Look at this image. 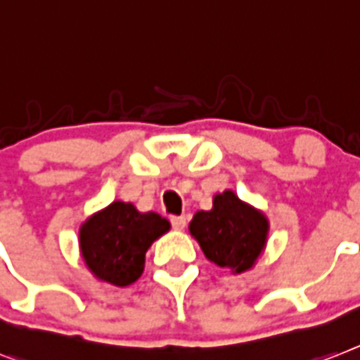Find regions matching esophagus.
<instances>
[{"instance_id": "esophagus-1", "label": "esophagus", "mask_w": 360, "mask_h": 360, "mask_svg": "<svg viewBox=\"0 0 360 360\" xmlns=\"http://www.w3.org/2000/svg\"><path fill=\"white\" fill-rule=\"evenodd\" d=\"M171 224H173V228L174 230H184V228H186V224H187V219L184 215H180V217H171Z\"/></svg>"}]
</instances>
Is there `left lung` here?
Returning <instances> with one entry per match:
<instances>
[{"label":"left lung","instance_id":"8db88e82","mask_svg":"<svg viewBox=\"0 0 360 360\" xmlns=\"http://www.w3.org/2000/svg\"><path fill=\"white\" fill-rule=\"evenodd\" d=\"M269 219L261 210L240 200L231 189L217 193L210 212H197L189 222L207 259L231 274L254 269L269 240Z\"/></svg>","mask_w":360,"mask_h":360}]
</instances>
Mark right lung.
I'll use <instances>...</instances> for the list:
<instances>
[{
	"mask_svg": "<svg viewBox=\"0 0 360 360\" xmlns=\"http://www.w3.org/2000/svg\"><path fill=\"white\" fill-rule=\"evenodd\" d=\"M169 230L171 222L165 217L114 200L80 224L79 250L97 280L127 287L143 274L145 254Z\"/></svg>",
	"mask_w": 360,
	"mask_h": 360,
	"instance_id": "right-lung-1",
	"label": "right lung"
}]
</instances>
